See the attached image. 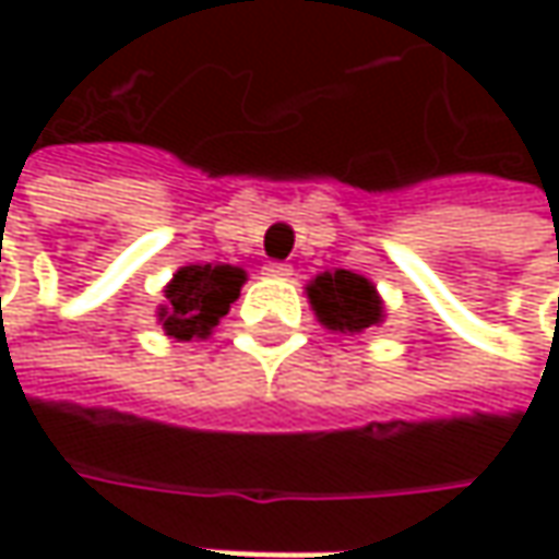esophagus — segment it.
I'll return each mask as SVG.
<instances>
[{
    "mask_svg": "<svg viewBox=\"0 0 559 559\" xmlns=\"http://www.w3.org/2000/svg\"><path fill=\"white\" fill-rule=\"evenodd\" d=\"M264 276H273V280H289L292 267L289 264H283V261H270V264H264Z\"/></svg>",
    "mask_w": 559,
    "mask_h": 559,
    "instance_id": "obj_1",
    "label": "esophagus"
}]
</instances>
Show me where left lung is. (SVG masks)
<instances>
[{"instance_id":"left-lung-1","label":"left lung","mask_w":559,"mask_h":559,"mask_svg":"<svg viewBox=\"0 0 559 559\" xmlns=\"http://www.w3.org/2000/svg\"><path fill=\"white\" fill-rule=\"evenodd\" d=\"M317 320L333 333H364L382 323V298L376 286L352 270H326L308 286Z\"/></svg>"}]
</instances>
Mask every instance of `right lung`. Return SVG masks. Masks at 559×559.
<instances>
[{"mask_svg":"<svg viewBox=\"0 0 559 559\" xmlns=\"http://www.w3.org/2000/svg\"><path fill=\"white\" fill-rule=\"evenodd\" d=\"M246 283V270L233 264H189L174 273L167 283L158 320L164 333L180 342L207 338L211 330L221 323L229 305L239 298Z\"/></svg>","mask_w":559,"mask_h":559,"instance_id":"1","label":"right lung"}]
</instances>
